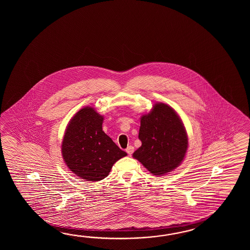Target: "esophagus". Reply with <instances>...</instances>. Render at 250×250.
Instances as JSON below:
<instances>
[{
  "mask_svg": "<svg viewBox=\"0 0 250 250\" xmlns=\"http://www.w3.org/2000/svg\"><path fill=\"white\" fill-rule=\"evenodd\" d=\"M126 152H127V154H129V155H131V154H133V152H134V147H133L132 146H127V148H126Z\"/></svg>",
  "mask_w": 250,
  "mask_h": 250,
  "instance_id": "34e87169",
  "label": "esophagus"
}]
</instances>
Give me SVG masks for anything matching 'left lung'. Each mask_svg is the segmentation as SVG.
Returning <instances> with one entry per match:
<instances>
[{"label":"left lung","instance_id":"1","mask_svg":"<svg viewBox=\"0 0 250 250\" xmlns=\"http://www.w3.org/2000/svg\"><path fill=\"white\" fill-rule=\"evenodd\" d=\"M138 138L142 146L133 157L157 176L165 175L181 165L188 145L181 118L162 103L155 104L148 114L141 117Z\"/></svg>","mask_w":250,"mask_h":250}]
</instances>
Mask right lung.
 <instances>
[{
	"label": "right lung",
	"instance_id": "obj_1",
	"mask_svg": "<svg viewBox=\"0 0 250 250\" xmlns=\"http://www.w3.org/2000/svg\"><path fill=\"white\" fill-rule=\"evenodd\" d=\"M103 121L93 107H84L70 120L62 140L65 164L76 176L86 181L104 180L112 165L127 155L103 131Z\"/></svg>",
	"mask_w": 250,
	"mask_h": 250
}]
</instances>
